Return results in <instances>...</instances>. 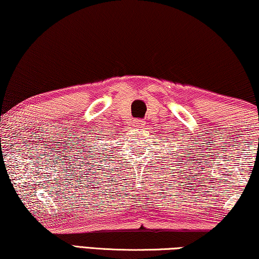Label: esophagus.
Wrapping results in <instances>:
<instances>
[{
    "instance_id": "esophagus-1",
    "label": "esophagus",
    "mask_w": 259,
    "mask_h": 259,
    "mask_svg": "<svg viewBox=\"0 0 259 259\" xmlns=\"http://www.w3.org/2000/svg\"><path fill=\"white\" fill-rule=\"evenodd\" d=\"M135 124H136L137 126H143L145 124V122L143 121V119H135Z\"/></svg>"
}]
</instances>
